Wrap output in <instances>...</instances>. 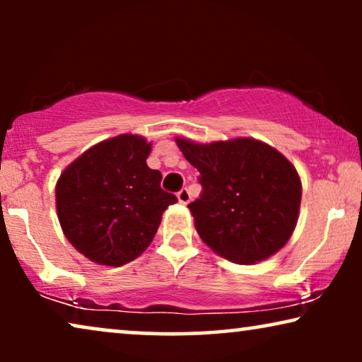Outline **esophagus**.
I'll return each instance as SVG.
<instances>
[{
    "mask_svg": "<svg viewBox=\"0 0 362 362\" xmlns=\"http://www.w3.org/2000/svg\"><path fill=\"white\" fill-rule=\"evenodd\" d=\"M177 199H180L181 204H187V202L191 201V194H189V191H187L186 187H185V189H181L180 192H177Z\"/></svg>",
    "mask_w": 362,
    "mask_h": 362,
    "instance_id": "esophagus-1",
    "label": "esophagus"
}]
</instances>
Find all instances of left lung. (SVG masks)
Returning <instances> with one entry per match:
<instances>
[{
	"label": "left lung",
	"mask_w": 362,
	"mask_h": 362,
	"mask_svg": "<svg viewBox=\"0 0 362 362\" xmlns=\"http://www.w3.org/2000/svg\"><path fill=\"white\" fill-rule=\"evenodd\" d=\"M176 143L199 171L202 191L187 207L204 244L240 265L269 259L286 244L298 221L301 181L281 153L254 138Z\"/></svg>",
	"instance_id": "1"
}]
</instances>
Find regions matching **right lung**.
<instances>
[{"label":"right lung","instance_id":"add662e5","mask_svg":"<svg viewBox=\"0 0 362 362\" xmlns=\"http://www.w3.org/2000/svg\"><path fill=\"white\" fill-rule=\"evenodd\" d=\"M151 145L120 135L92 146L69 165L56 186L67 240L92 262L120 267L151 244L163 212L177 201L161 189V173L146 165Z\"/></svg>","mask_w":362,"mask_h":362}]
</instances>
